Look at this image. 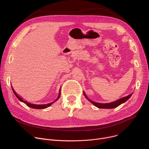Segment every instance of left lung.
<instances>
[{
	"label": "left lung",
	"instance_id": "obj_1",
	"mask_svg": "<svg viewBox=\"0 0 149 149\" xmlns=\"http://www.w3.org/2000/svg\"><path fill=\"white\" fill-rule=\"evenodd\" d=\"M133 94V93H132ZM132 94L127 95L126 97H123L120 99H118L115 101H113V102H110V103H99V102H94V101H93L92 100H90L89 98H88L87 96L86 95V93H85L84 92V96L86 97V98L88 100V101L91 102L93 104H94L95 107L99 108V109H114V108H116L118 106H119L120 105H121V104L125 102V101H127V100H128L132 96Z\"/></svg>",
	"mask_w": 149,
	"mask_h": 149
}]
</instances>
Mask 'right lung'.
I'll use <instances>...</instances> for the list:
<instances>
[{"mask_svg":"<svg viewBox=\"0 0 149 149\" xmlns=\"http://www.w3.org/2000/svg\"><path fill=\"white\" fill-rule=\"evenodd\" d=\"M12 88V91H13V93L15 94V95H16V97L20 101H22V102H24L25 104H26V105H28V107H31V108H32V109H46V108L49 107V106H50L52 104H53L55 101H57V100L59 98L60 95H61V90H59V95H58V97H57V98L55 100V101L52 102H51V103L47 104H31V103H29V102H27V101H26L23 100V99H22V98L20 97L16 93V92H15V90L13 89V88Z\"/></svg>","mask_w":149,"mask_h":149,"instance_id":"obj_1","label":"right lung"}]
</instances>
